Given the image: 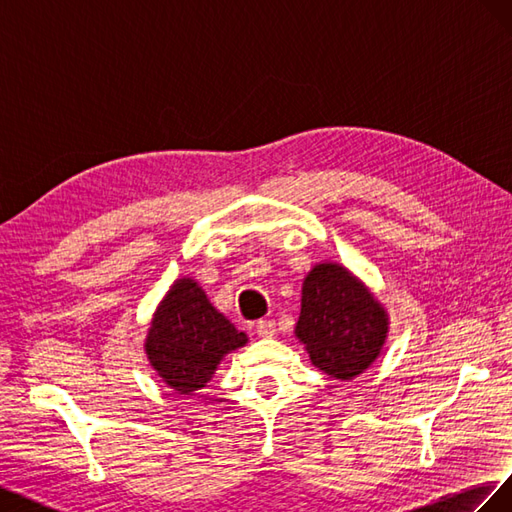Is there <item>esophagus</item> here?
Returning <instances> with one entry per match:
<instances>
[{
  "mask_svg": "<svg viewBox=\"0 0 512 512\" xmlns=\"http://www.w3.org/2000/svg\"><path fill=\"white\" fill-rule=\"evenodd\" d=\"M258 337H273L275 335V322L273 320H258L256 322Z\"/></svg>",
  "mask_w": 512,
  "mask_h": 512,
  "instance_id": "34e87169",
  "label": "esophagus"
}]
</instances>
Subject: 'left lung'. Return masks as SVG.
Listing matches in <instances>:
<instances>
[{
    "mask_svg": "<svg viewBox=\"0 0 512 512\" xmlns=\"http://www.w3.org/2000/svg\"><path fill=\"white\" fill-rule=\"evenodd\" d=\"M309 359L335 380H352L378 359L389 318L356 277L322 262L303 282L301 316L294 329Z\"/></svg>",
    "mask_w": 512,
    "mask_h": 512,
    "instance_id": "obj_1",
    "label": "left lung"
}]
</instances>
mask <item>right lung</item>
Wrapping results in <instances>:
<instances>
[{
	"mask_svg": "<svg viewBox=\"0 0 512 512\" xmlns=\"http://www.w3.org/2000/svg\"><path fill=\"white\" fill-rule=\"evenodd\" d=\"M239 333L190 277L177 280L151 320L145 350L158 376L181 395L213 378L230 350L245 346Z\"/></svg>",
	"mask_w": 512,
	"mask_h": 512,
	"instance_id": "obj_1",
	"label": "right lung"
}]
</instances>
